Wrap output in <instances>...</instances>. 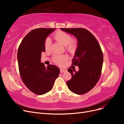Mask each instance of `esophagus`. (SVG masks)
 Masks as SVG:
<instances>
[{"instance_id": "obj_1", "label": "esophagus", "mask_w": 124, "mask_h": 124, "mask_svg": "<svg viewBox=\"0 0 124 124\" xmlns=\"http://www.w3.org/2000/svg\"><path fill=\"white\" fill-rule=\"evenodd\" d=\"M60 70H61V72L62 73L65 72H66V71H67V70L66 69H60Z\"/></svg>"}]
</instances>
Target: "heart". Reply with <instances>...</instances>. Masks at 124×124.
<instances>
[{"mask_svg":"<svg viewBox=\"0 0 124 124\" xmlns=\"http://www.w3.org/2000/svg\"><path fill=\"white\" fill-rule=\"evenodd\" d=\"M54 38L58 41L63 46H66L67 51L70 52H73L76 48L77 41L75 40L71 39V36L64 31H58L54 35ZM51 40L47 38L45 42V48L48 50L51 46ZM68 57L66 55H55L53 57L54 61L57 63H61L65 62Z\"/></svg>","mask_w":124,"mask_h":124,"instance_id":"heart-1","label":"heart"}]
</instances>
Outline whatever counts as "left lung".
Segmentation results:
<instances>
[{
	"label": "left lung",
	"instance_id": "obj_1",
	"mask_svg": "<svg viewBox=\"0 0 124 124\" xmlns=\"http://www.w3.org/2000/svg\"><path fill=\"white\" fill-rule=\"evenodd\" d=\"M61 30L76 37L78 43L72 64L78 66L79 70L68 69L72 78L67 85L73 93L84 94L99 80L103 62L102 52L98 41L87 29L61 28Z\"/></svg>",
	"mask_w": 124,
	"mask_h": 124
}]
</instances>
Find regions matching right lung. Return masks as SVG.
Wrapping results in <instances>:
<instances>
[{
    "label": "right lung",
    "mask_w": 124,
    "mask_h": 124,
    "mask_svg": "<svg viewBox=\"0 0 124 124\" xmlns=\"http://www.w3.org/2000/svg\"><path fill=\"white\" fill-rule=\"evenodd\" d=\"M55 28H37L26 35L18 47L17 62L22 81L30 91L41 95L50 91L59 69L53 65L45 66L41 62V53L45 52V42Z\"/></svg>",
    "instance_id": "1"
}]
</instances>
